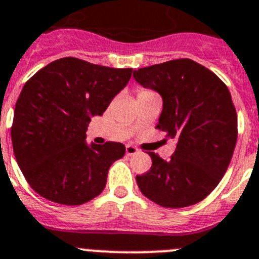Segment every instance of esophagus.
Segmentation results:
<instances>
[{
  "label": "esophagus",
  "mask_w": 259,
  "mask_h": 259,
  "mask_svg": "<svg viewBox=\"0 0 259 259\" xmlns=\"http://www.w3.org/2000/svg\"><path fill=\"white\" fill-rule=\"evenodd\" d=\"M139 152V149L136 147H134V145H127L125 147V154L127 156H134V154H136Z\"/></svg>",
  "instance_id": "esophagus-1"
}]
</instances>
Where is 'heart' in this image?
Segmentation results:
<instances>
[{
	"instance_id": "b5f03b06",
	"label": "heart",
	"mask_w": 259,
	"mask_h": 259,
	"mask_svg": "<svg viewBox=\"0 0 259 259\" xmlns=\"http://www.w3.org/2000/svg\"><path fill=\"white\" fill-rule=\"evenodd\" d=\"M151 92V90H148V89H140L139 90V96H140V94H144V93H149Z\"/></svg>"
}]
</instances>
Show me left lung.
<instances>
[{"label": "left lung", "instance_id": "8db88e82", "mask_svg": "<svg viewBox=\"0 0 259 259\" xmlns=\"http://www.w3.org/2000/svg\"><path fill=\"white\" fill-rule=\"evenodd\" d=\"M135 79L161 94L157 130L178 140L169 160L149 152L152 166L136 176L149 200L166 208L199 203L213 191L229 166L237 141V114L231 93L215 73L190 59L134 72Z\"/></svg>", "mask_w": 259, "mask_h": 259}]
</instances>
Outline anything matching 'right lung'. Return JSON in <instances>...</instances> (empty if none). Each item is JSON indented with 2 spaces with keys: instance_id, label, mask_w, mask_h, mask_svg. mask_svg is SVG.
Listing matches in <instances>:
<instances>
[{
  "instance_id": "add662e5",
  "label": "right lung",
  "mask_w": 259,
  "mask_h": 259,
  "mask_svg": "<svg viewBox=\"0 0 259 259\" xmlns=\"http://www.w3.org/2000/svg\"><path fill=\"white\" fill-rule=\"evenodd\" d=\"M131 76L132 68L63 57L24 83L15 103L12 141L35 193L65 205L83 204L102 193L108 169L125 148L114 141L88 147L86 130Z\"/></svg>"
}]
</instances>
